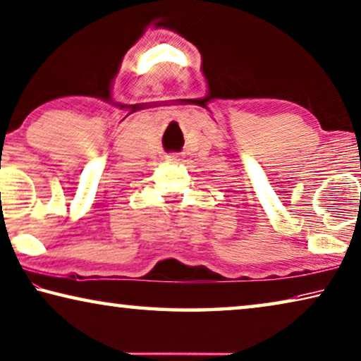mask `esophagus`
I'll list each match as a JSON object with an SVG mask.
<instances>
[{"label": "esophagus", "instance_id": "34e87169", "mask_svg": "<svg viewBox=\"0 0 361 361\" xmlns=\"http://www.w3.org/2000/svg\"><path fill=\"white\" fill-rule=\"evenodd\" d=\"M167 160H169L170 164H180L181 162V157L178 156V154H169Z\"/></svg>", "mask_w": 361, "mask_h": 361}]
</instances>
